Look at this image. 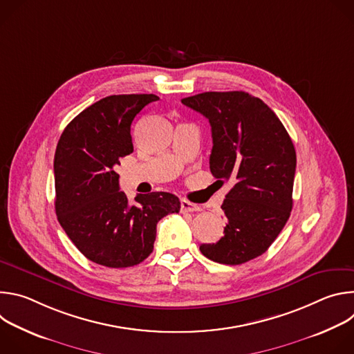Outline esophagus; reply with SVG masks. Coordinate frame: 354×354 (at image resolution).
I'll return each mask as SVG.
<instances>
[{
    "instance_id": "1",
    "label": "esophagus",
    "mask_w": 354,
    "mask_h": 354,
    "mask_svg": "<svg viewBox=\"0 0 354 354\" xmlns=\"http://www.w3.org/2000/svg\"><path fill=\"white\" fill-rule=\"evenodd\" d=\"M180 210L183 213H194V212H200L201 209H200V206H197L194 203H190V201L183 198V200H180Z\"/></svg>"
}]
</instances>
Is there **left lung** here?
<instances>
[{
	"instance_id": "1",
	"label": "left lung",
	"mask_w": 354,
	"mask_h": 354,
	"mask_svg": "<svg viewBox=\"0 0 354 354\" xmlns=\"http://www.w3.org/2000/svg\"><path fill=\"white\" fill-rule=\"evenodd\" d=\"M182 104L209 119L210 171L217 182L234 183L221 206L224 235L200 245V252L223 265L255 259L277 238L292 209V141L276 113L248 92H203Z\"/></svg>"
}]
</instances>
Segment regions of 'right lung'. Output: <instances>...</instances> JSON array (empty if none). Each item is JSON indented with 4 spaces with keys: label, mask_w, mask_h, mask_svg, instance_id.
<instances>
[{
    "label": "right lung",
    "mask_w": 354,
    "mask_h": 354,
    "mask_svg": "<svg viewBox=\"0 0 354 354\" xmlns=\"http://www.w3.org/2000/svg\"><path fill=\"white\" fill-rule=\"evenodd\" d=\"M160 97L153 93L111 95L75 116L55 154L56 214L81 254L106 268L141 263L154 249L158 221L179 213L175 194H137L129 205L119 190L116 165L133 153L136 115Z\"/></svg>",
    "instance_id": "1"
}]
</instances>
